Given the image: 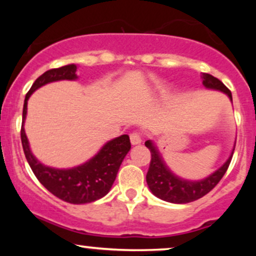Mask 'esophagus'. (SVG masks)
<instances>
[{"label":"esophagus","mask_w":256,"mask_h":256,"mask_svg":"<svg viewBox=\"0 0 256 256\" xmlns=\"http://www.w3.org/2000/svg\"><path fill=\"white\" fill-rule=\"evenodd\" d=\"M130 140H131L132 144H138V143L142 142V134H140V132H138V131L131 132Z\"/></svg>","instance_id":"obj_1"}]
</instances>
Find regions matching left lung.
Segmentation results:
<instances>
[{"label":"left lung","mask_w":256,"mask_h":256,"mask_svg":"<svg viewBox=\"0 0 256 256\" xmlns=\"http://www.w3.org/2000/svg\"><path fill=\"white\" fill-rule=\"evenodd\" d=\"M202 84L208 89H216L225 92L232 101L231 91L220 82L218 78L208 74V73H202ZM146 146L150 150V165H149L148 173H146V184L149 189L155 196L164 201L172 202V204H189V202L196 201L201 198L202 196L207 195L210 190L219 183L220 179L224 177L225 172L228 171V165L231 162V156L222 165L218 171H216L210 177L204 180L190 182L184 180V179L178 178L167 168L164 164L162 158L158 155V149L152 146L150 140H146Z\"/></svg>","instance_id":"8db88e82"}]
</instances>
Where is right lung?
<instances>
[{"mask_svg":"<svg viewBox=\"0 0 256 256\" xmlns=\"http://www.w3.org/2000/svg\"><path fill=\"white\" fill-rule=\"evenodd\" d=\"M76 71H77L76 64H67L58 68L49 70L34 80L31 89L25 96L20 136H22V149H24L26 160L40 183L52 195L62 201L73 204H82L94 202L107 195L116 180V173L119 171V167L125 155L131 148L130 137L128 134H122L110 140L98 152V155H95L84 165L70 170H56L42 165L32 155L24 130L28 100L31 94L42 85L50 83V82L76 79L77 78Z\"/></svg>","mask_w":256,"mask_h":256,"instance_id":"add662e5","label":"right lung"}]
</instances>
